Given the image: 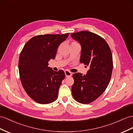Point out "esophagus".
<instances>
[{
  "label": "esophagus",
  "mask_w": 133,
  "mask_h": 133,
  "mask_svg": "<svg viewBox=\"0 0 133 133\" xmlns=\"http://www.w3.org/2000/svg\"><path fill=\"white\" fill-rule=\"evenodd\" d=\"M64 73H65V75H66V77H71V76H72V73H71V72H70L69 71H64Z\"/></svg>",
  "instance_id": "esophagus-1"
}]
</instances>
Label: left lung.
I'll use <instances>...</instances> for the list:
<instances>
[{
	"label": "left lung",
	"instance_id": "left-lung-1",
	"mask_svg": "<svg viewBox=\"0 0 133 133\" xmlns=\"http://www.w3.org/2000/svg\"><path fill=\"white\" fill-rule=\"evenodd\" d=\"M81 47L80 62L89 67L87 74H73L72 95L78 102L88 104L99 97L110 83L113 69L111 49L105 40L88 31L71 33Z\"/></svg>",
	"mask_w": 133,
	"mask_h": 133
}]
</instances>
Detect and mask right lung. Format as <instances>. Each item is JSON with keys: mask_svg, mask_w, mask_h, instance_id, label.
I'll return each instance as SVG.
<instances>
[{"mask_svg": "<svg viewBox=\"0 0 133 133\" xmlns=\"http://www.w3.org/2000/svg\"><path fill=\"white\" fill-rule=\"evenodd\" d=\"M69 35L35 36L26 43L20 53V80L26 93L37 103L48 104L57 99L65 74L62 70L53 71L48 67V62L55 58L58 47Z\"/></svg>", "mask_w": 133, "mask_h": 133, "instance_id": "add662e5", "label": "right lung"}]
</instances>
